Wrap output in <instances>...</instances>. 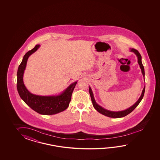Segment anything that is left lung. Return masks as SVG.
<instances>
[{
	"instance_id": "8db88e82",
	"label": "left lung",
	"mask_w": 160,
	"mask_h": 160,
	"mask_svg": "<svg viewBox=\"0 0 160 160\" xmlns=\"http://www.w3.org/2000/svg\"><path fill=\"white\" fill-rule=\"evenodd\" d=\"M131 51L133 52L135 54L137 55V58H138V63L139 65V67L141 69V72L142 73L143 77H145V71H144V68L143 66L142 63V61H141V55L139 54V52L137 51L136 49L134 48H132L131 49ZM145 86H144L141 95L140 96L137 102L132 106L130 108H128V109L123 110V111H120V112H112V111H109L106 109L103 108L101 106L99 105L97 103V102H95V99L94 97V95L93 93L92 92V88L90 87H89V93L91 97V99H92V105L94 106V108H95V110L97 111H98L99 112H100L101 114H102L104 116L109 117H111V118H121V117H123L125 116H127L128 114H130V112H132L133 110L135 109L136 107L138 105L140 102L141 101V100L142 99L143 95H144V93H145Z\"/></svg>"
}]
</instances>
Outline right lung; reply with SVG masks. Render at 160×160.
<instances>
[{
  "instance_id": "right-lung-1",
  "label": "right lung",
  "mask_w": 160,
  "mask_h": 160,
  "mask_svg": "<svg viewBox=\"0 0 160 160\" xmlns=\"http://www.w3.org/2000/svg\"><path fill=\"white\" fill-rule=\"evenodd\" d=\"M39 47V44H37L34 48L26 52L19 66L17 72L18 92L21 98L34 111L43 115H52L62 112L68 108L77 81L72 83L59 95L41 96L31 93L24 86L23 77L28 58Z\"/></svg>"
}]
</instances>
